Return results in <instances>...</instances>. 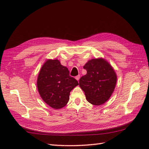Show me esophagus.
<instances>
[{
	"instance_id": "1",
	"label": "esophagus",
	"mask_w": 149,
	"mask_h": 149,
	"mask_svg": "<svg viewBox=\"0 0 149 149\" xmlns=\"http://www.w3.org/2000/svg\"><path fill=\"white\" fill-rule=\"evenodd\" d=\"M75 79H76L77 80V81H79V79H80V75H77L76 77H75Z\"/></svg>"
}]
</instances>
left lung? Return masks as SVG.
<instances>
[{"mask_svg":"<svg viewBox=\"0 0 149 149\" xmlns=\"http://www.w3.org/2000/svg\"><path fill=\"white\" fill-rule=\"evenodd\" d=\"M87 74L79 79V86L88 102L95 106L105 103L115 88L117 76L112 66L102 58L91 59L83 66Z\"/></svg>","mask_w":149,"mask_h":149,"instance_id":"left-lung-1","label":"left lung"}]
</instances>
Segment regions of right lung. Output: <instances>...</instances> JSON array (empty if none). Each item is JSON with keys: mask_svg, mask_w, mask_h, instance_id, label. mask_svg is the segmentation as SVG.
<instances>
[{"mask_svg": "<svg viewBox=\"0 0 149 149\" xmlns=\"http://www.w3.org/2000/svg\"><path fill=\"white\" fill-rule=\"evenodd\" d=\"M79 84L70 76L69 70L58 59H47L41 68L37 79V88L43 100L53 109L65 107L70 93Z\"/></svg>", "mask_w": 149, "mask_h": 149, "instance_id": "add662e5", "label": "right lung"}]
</instances>
